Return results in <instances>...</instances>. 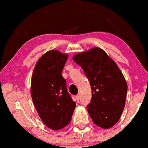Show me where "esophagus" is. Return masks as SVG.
Returning <instances> with one entry per match:
<instances>
[{"instance_id": "esophagus-1", "label": "esophagus", "mask_w": 148, "mask_h": 148, "mask_svg": "<svg viewBox=\"0 0 148 148\" xmlns=\"http://www.w3.org/2000/svg\"><path fill=\"white\" fill-rule=\"evenodd\" d=\"M80 98H81V96H80V94H77L76 96V100H77V102H79V100H80Z\"/></svg>"}]
</instances>
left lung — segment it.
<instances>
[{
	"mask_svg": "<svg viewBox=\"0 0 148 148\" xmlns=\"http://www.w3.org/2000/svg\"><path fill=\"white\" fill-rule=\"evenodd\" d=\"M73 60L90 82L92 99L87 110L93 122L104 129L116 124L124 109L127 84L114 61L99 48L77 54Z\"/></svg>",
	"mask_w": 148,
	"mask_h": 148,
	"instance_id": "left-lung-1",
	"label": "left lung"
}]
</instances>
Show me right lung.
Listing matches in <instances>:
<instances>
[{"label": "right lung", "mask_w": 148, "mask_h": 148, "mask_svg": "<svg viewBox=\"0 0 148 148\" xmlns=\"http://www.w3.org/2000/svg\"><path fill=\"white\" fill-rule=\"evenodd\" d=\"M68 58L57 50L44 54L34 68L31 95L35 108L44 124L59 130L70 123L76 102L66 89L62 71Z\"/></svg>", "instance_id": "right-lung-1"}]
</instances>
